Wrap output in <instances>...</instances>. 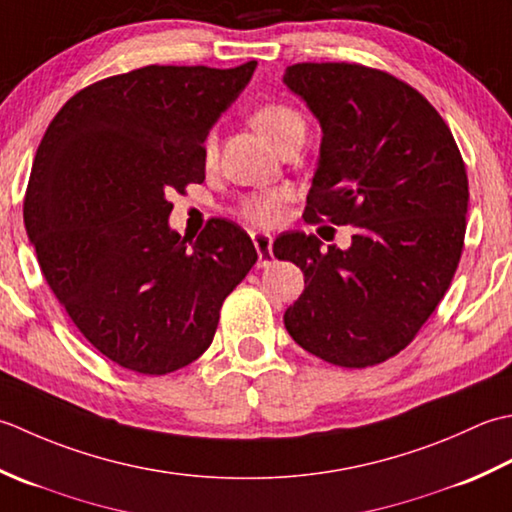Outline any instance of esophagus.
Masks as SVG:
<instances>
[{"label":"esophagus","mask_w":512,"mask_h":512,"mask_svg":"<svg viewBox=\"0 0 512 512\" xmlns=\"http://www.w3.org/2000/svg\"><path fill=\"white\" fill-rule=\"evenodd\" d=\"M252 241H254V247L258 252V267H269L274 265V254H271V245H274V238H271L269 234H263V232H256L252 234Z\"/></svg>","instance_id":"34e87169"}]
</instances>
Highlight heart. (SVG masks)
Listing matches in <instances>:
<instances>
[{
	"mask_svg": "<svg viewBox=\"0 0 512 512\" xmlns=\"http://www.w3.org/2000/svg\"><path fill=\"white\" fill-rule=\"evenodd\" d=\"M252 123L254 128L263 134V137L274 143L280 150L287 143L305 141L307 137V117L302 114L296 106L285 101H267L263 106H258L252 112ZM214 143L207 141V154H212ZM289 194L285 190H267V192H256L241 198L238 203V214H241L245 221L269 227L276 225L285 212Z\"/></svg>",
	"mask_w": 512,
	"mask_h": 512,
	"instance_id": "1",
	"label": "heart"
}]
</instances>
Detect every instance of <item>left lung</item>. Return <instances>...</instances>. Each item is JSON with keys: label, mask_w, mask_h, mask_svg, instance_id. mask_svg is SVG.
Masks as SVG:
<instances>
[{"label": "left lung", "mask_w": 512, "mask_h": 512, "mask_svg": "<svg viewBox=\"0 0 512 512\" xmlns=\"http://www.w3.org/2000/svg\"><path fill=\"white\" fill-rule=\"evenodd\" d=\"M285 83L322 125L307 223L353 225L342 252L285 232L274 256L305 274L285 311L302 349L347 369L409 347L460 265L468 176L460 148L424 95L389 72L347 61L294 64Z\"/></svg>", "instance_id": "obj_1"}]
</instances>
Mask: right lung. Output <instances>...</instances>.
<instances>
[{
	"instance_id": "1",
	"label": "right lung",
	"mask_w": 512,
	"mask_h": 512,
	"mask_svg": "<svg viewBox=\"0 0 512 512\" xmlns=\"http://www.w3.org/2000/svg\"><path fill=\"white\" fill-rule=\"evenodd\" d=\"M256 61L143 66L70 97L41 139L24 225L41 274L92 347L165 375L203 356L225 298L256 265L252 238L212 218L196 241L170 196L205 181V139Z\"/></svg>"
}]
</instances>
